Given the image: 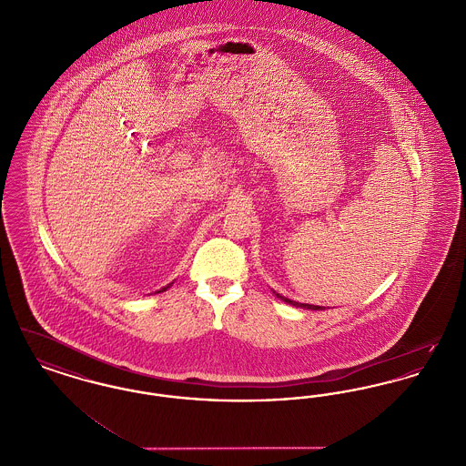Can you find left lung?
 Instances as JSON below:
<instances>
[{
  "label": "left lung",
  "mask_w": 466,
  "mask_h": 466,
  "mask_svg": "<svg viewBox=\"0 0 466 466\" xmlns=\"http://www.w3.org/2000/svg\"><path fill=\"white\" fill-rule=\"evenodd\" d=\"M285 302H289L291 306H297V308H308V309L318 310L321 309L319 306H312V304H299V302H293V300H289V299H285V297H281Z\"/></svg>",
  "instance_id": "left-lung-1"
}]
</instances>
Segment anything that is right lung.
Masks as SVG:
<instances>
[{"mask_svg":"<svg viewBox=\"0 0 466 466\" xmlns=\"http://www.w3.org/2000/svg\"><path fill=\"white\" fill-rule=\"evenodd\" d=\"M169 289V287H166V289H158V291H157V293H160V291H166V289Z\"/></svg>","mask_w":466,"mask_h":466,"instance_id":"right-lung-1","label":"right lung"}]
</instances>
